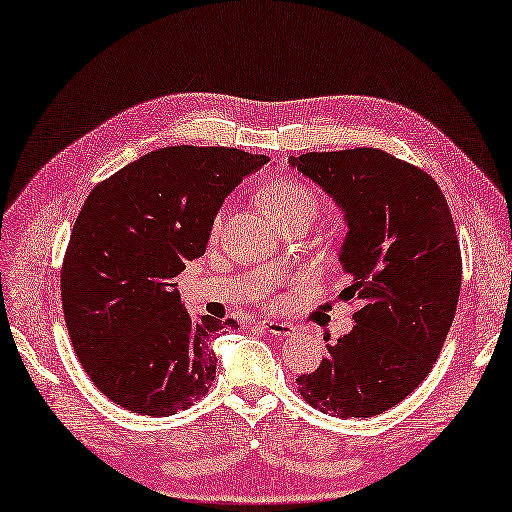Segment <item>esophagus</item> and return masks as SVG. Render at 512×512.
<instances>
[{
    "label": "esophagus",
    "instance_id": "obj_1",
    "mask_svg": "<svg viewBox=\"0 0 512 512\" xmlns=\"http://www.w3.org/2000/svg\"><path fill=\"white\" fill-rule=\"evenodd\" d=\"M259 327L266 329L268 334L278 336V338H289V336L298 332V329H295L291 323H283V321H266V319H263V321H259Z\"/></svg>",
    "mask_w": 512,
    "mask_h": 512
}]
</instances>
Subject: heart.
Segmentation results:
<instances>
[{"mask_svg":"<svg viewBox=\"0 0 512 512\" xmlns=\"http://www.w3.org/2000/svg\"><path fill=\"white\" fill-rule=\"evenodd\" d=\"M261 202L266 206L268 214L274 221H283L293 217V214L310 210L317 212V197L306 185L298 183V180L280 176L270 180V183L261 191ZM223 210L214 217V229H219L223 221Z\"/></svg>","mask_w":512,"mask_h":512,"instance_id":"b5f03b06","label":"heart"}]
</instances>
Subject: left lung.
<instances>
[{
	"mask_svg": "<svg viewBox=\"0 0 512 512\" xmlns=\"http://www.w3.org/2000/svg\"><path fill=\"white\" fill-rule=\"evenodd\" d=\"M344 212L340 266L359 300L355 327L298 378L332 417L361 419L400 404L430 374L455 319L461 253L436 180L378 148L289 157Z\"/></svg>",
	"mask_w": 512,
	"mask_h": 512,
	"instance_id": "obj_1",
	"label": "left lung"
}]
</instances>
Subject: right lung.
I'll use <instances>...</instances> for the list:
<instances>
[{"instance_id": "obj_1", "label": "right lung", "mask_w": 512, "mask_h": 512, "mask_svg": "<svg viewBox=\"0 0 512 512\" xmlns=\"http://www.w3.org/2000/svg\"><path fill=\"white\" fill-rule=\"evenodd\" d=\"M266 161L225 146H168L89 193L65 251L61 302L82 368L114 404L166 417L208 393L212 338L238 325L193 319L174 278L206 253L225 197Z\"/></svg>"}]
</instances>
